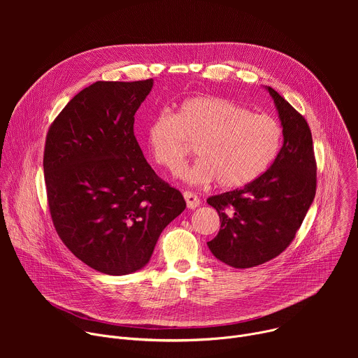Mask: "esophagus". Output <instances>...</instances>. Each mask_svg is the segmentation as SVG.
Instances as JSON below:
<instances>
[{"label": "esophagus", "instance_id": "1", "mask_svg": "<svg viewBox=\"0 0 358 358\" xmlns=\"http://www.w3.org/2000/svg\"><path fill=\"white\" fill-rule=\"evenodd\" d=\"M182 195H184V198H185L187 207H188L189 210H195V208L199 206V198H198L194 192H191V191H184Z\"/></svg>", "mask_w": 358, "mask_h": 358}]
</instances>
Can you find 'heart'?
Segmentation results:
<instances>
[{
    "instance_id": "heart-1",
    "label": "heart",
    "mask_w": 358,
    "mask_h": 358,
    "mask_svg": "<svg viewBox=\"0 0 358 358\" xmlns=\"http://www.w3.org/2000/svg\"><path fill=\"white\" fill-rule=\"evenodd\" d=\"M283 140L280 123L264 113H252L218 96L182 100L176 115L160 112L145 127L151 159L170 173H178L191 144L199 160L182 173L192 184L217 180L221 188L245 187L264 176L276 160Z\"/></svg>"
}]
</instances>
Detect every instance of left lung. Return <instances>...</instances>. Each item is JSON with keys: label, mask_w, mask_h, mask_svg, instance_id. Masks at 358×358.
<instances>
[{"label": "left lung", "mask_w": 358, "mask_h": 358, "mask_svg": "<svg viewBox=\"0 0 358 358\" xmlns=\"http://www.w3.org/2000/svg\"><path fill=\"white\" fill-rule=\"evenodd\" d=\"M283 127V145L258 180L207 199L220 215L218 235L207 242L221 262L246 269L280 255L294 239L316 195V159L306 119L268 86Z\"/></svg>", "instance_id": "1"}]
</instances>
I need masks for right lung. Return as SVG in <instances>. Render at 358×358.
<instances>
[{
	"label": "right lung",
	"mask_w": 358,
	"mask_h": 358,
	"mask_svg": "<svg viewBox=\"0 0 358 358\" xmlns=\"http://www.w3.org/2000/svg\"><path fill=\"white\" fill-rule=\"evenodd\" d=\"M152 79L94 82L50 124L43 174L50 218L78 259L106 275L133 273L185 210L182 194L145 162L134 115Z\"/></svg>",
	"instance_id": "obj_1"
}]
</instances>
